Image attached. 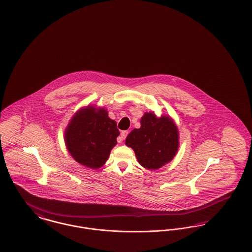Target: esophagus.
Segmentation results:
<instances>
[{"mask_svg": "<svg viewBox=\"0 0 252 252\" xmlns=\"http://www.w3.org/2000/svg\"><path fill=\"white\" fill-rule=\"evenodd\" d=\"M127 134H128V131H126V130H124V131H122L121 132V135H120V137L118 138V142L119 143H122L126 138V136H127Z\"/></svg>", "mask_w": 252, "mask_h": 252, "instance_id": "1", "label": "esophagus"}]
</instances>
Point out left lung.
Here are the masks:
<instances>
[{
  "label": "left lung",
  "instance_id": "1",
  "mask_svg": "<svg viewBox=\"0 0 252 252\" xmlns=\"http://www.w3.org/2000/svg\"><path fill=\"white\" fill-rule=\"evenodd\" d=\"M126 145L133 148L141 165L158 169L169 163L177 152V126L169 117L157 118L154 113H146L141 119V127L128 134Z\"/></svg>",
  "mask_w": 252,
  "mask_h": 252
}]
</instances>
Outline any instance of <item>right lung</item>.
<instances>
[{"instance_id": "1", "label": "right lung", "mask_w": 252, "mask_h": 252, "mask_svg": "<svg viewBox=\"0 0 252 252\" xmlns=\"http://www.w3.org/2000/svg\"><path fill=\"white\" fill-rule=\"evenodd\" d=\"M120 135L106 110L93 106L79 110L65 129V145L75 160L89 168H99L109 157Z\"/></svg>"}]
</instances>
